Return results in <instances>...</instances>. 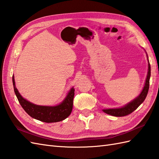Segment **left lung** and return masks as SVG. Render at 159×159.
<instances>
[{
	"label": "left lung",
	"instance_id": "obj_1",
	"mask_svg": "<svg viewBox=\"0 0 159 159\" xmlns=\"http://www.w3.org/2000/svg\"><path fill=\"white\" fill-rule=\"evenodd\" d=\"M150 65L148 62V75L146 80V83L144 87L141 92V94L139 95L138 98L134 100L132 102H129L125 107L122 108H119V109H104L103 112L115 117H124L127 115L131 114L134 112L137 108L140 105V104L144 101V100L148 94V92L149 90V85H150Z\"/></svg>",
	"mask_w": 159,
	"mask_h": 159
}]
</instances>
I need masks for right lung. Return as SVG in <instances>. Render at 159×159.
Masks as SVG:
<instances>
[{"label": "right lung", "instance_id": "1", "mask_svg": "<svg viewBox=\"0 0 159 159\" xmlns=\"http://www.w3.org/2000/svg\"><path fill=\"white\" fill-rule=\"evenodd\" d=\"M13 84L14 91L23 109L30 117L45 123L59 122L68 117L73 109V98L75 90L71 88L64 101L55 107H46L36 105L28 102L19 94L15 88L14 76H13Z\"/></svg>", "mask_w": 159, "mask_h": 159}]
</instances>
